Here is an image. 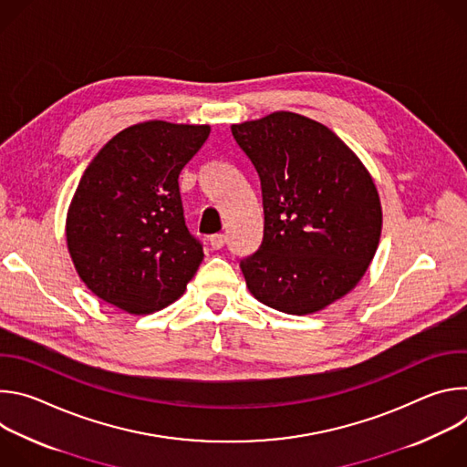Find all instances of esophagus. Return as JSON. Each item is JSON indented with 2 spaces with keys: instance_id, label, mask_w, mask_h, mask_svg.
Returning <instances> with one entry per match:
<instances>
[{
  "instance_id": "esophagus-1",
  "label": "esophagus",
  "mask_w": 467,
  "mask_h": 467,
  "mask_svg": "<svg viewBox=\"0 0 467 467\" xmlns=\"http://www.w3.org/2000/svg\"><path fill=\"white\" fill-rule=\"evenodd\" d=\"M225 242H227V236H225V234H222V233L213 234V236H211V240H209V244H211V247H213V249H222V247L225 245Z\"/></svg>"
}]
</instances>
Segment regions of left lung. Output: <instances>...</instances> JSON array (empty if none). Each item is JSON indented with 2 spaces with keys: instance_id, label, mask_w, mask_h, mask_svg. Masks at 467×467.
I'll return each instance as SVG.
<instances>
[{
  "instance_id": "1",
  "label": "left lung",
  "mask_w": 467,
  "mask_h": 467,
  "mask_svg": "<svg viewBox=\"0 0 467 467\" xmlns=\"http://www.w3.org/2000/svg\"><path fill=\"white\" fill-rule=\"evenodd\" d=\"M231 130L262 190V244L240 262L249 292L296 316L342 299L379 247L382 209L373 177L328 127L296 112Z\"/></svg>"
}]
</instances>
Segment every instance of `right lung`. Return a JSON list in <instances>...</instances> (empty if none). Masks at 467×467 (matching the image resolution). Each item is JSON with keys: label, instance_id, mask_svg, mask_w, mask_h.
Returning <instances> with one entry per match:
<instances>
[{"label": "right lung", "instance_id": "right-lung-1", "mask_svg": "<svg viewBox=\"0 0 467 467\" xmlns=\"http://www.w3.org/2000/svg\"><path fill=\"white\" fill-rule=\"evenodd\" d=\"M211 125L151 119L112 137L85 170L66 216V244L87 288L129 312L179 299L203 260L184 223L179 173Z\"/></svg>", "mask_w": 467, "mask_h": 467}]
</instances>
